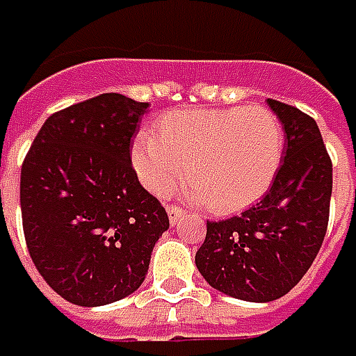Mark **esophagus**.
<instances>
[{
    "label": "esophagus",
    "mask_w": 356,
    "mask_h": 356,
    "mask_svg": "<svg viewBox=\"0 0 356 356\" xmlns=\"http://www.w3.org/2000/svg\"><path fill=\"white\" fill-rule=\"evenodd\" d=\"M166 213H168V222L172 224V226H176V224L182 220L184 211L180 209V207H174V205L168 207V209H166Z\"/></svg>",
    "instance_id": "34e87169"
}]
</instances>
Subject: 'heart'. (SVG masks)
Returning <instances> with one entry per match:
<instances>
[{
  "label": "heart",
  "instance_id": "heart-1",
  "mask_svg": "<svg viewBox=\"0 0 356 356\" xmlns=\"http://www.w3.org/2000/svg\"><path fill=\"white\" fill-rule=\"evenodd\" d=\"M284 147V126L263 105L180 109L159 120V134L136 136L132 163L140 182L157 195L172 190L188 166L190 197L230 213L270 188Z\"/></svg>",
  "mask_w": 356,
  "mask_h": 356
}]
</instances>
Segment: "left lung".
Here are the masks:
<instances>
[{"mask_svg":"<svg viewBox=\"0 0 356 356\" xmlns=\"http://www.w3.org/2000/svg\"><path fill=\"white\" fill-rule=\"evenodd\" d=\"M266 103L286 132L278 174L257 205L207 220L195 253L209 286L251 303L276 301L307 274L326 236L332 197V161L314 118L286 103Z\"/></svg>","mask_w":356,"mask_h":356,"instance_id":"left-lung-1","label":"left lung"}]
</instances>
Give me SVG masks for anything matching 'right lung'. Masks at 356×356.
<instances>
[{
  "label": "right lung",
  "mask_w": 356,
  "mask_h": 356,
  "mask_svg": "<svg viewBox=\"0 0 356 356\" xmlns=\"http://www.w3.org/2000/svg\"><path fill=\"white\" fill-rule=\"evenodd\" d=\"M147 109L120 93L70 105L45 120L22 163L26 247L69 303L102 307L134 293L168 230L166 211L130 159Z\"/></svg>",
  "instance_id": "add662e5"
}]
</instances>
